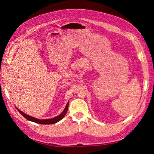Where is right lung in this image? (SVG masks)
Returning a JSON list of instances; mask_svg holds the SVG:
<instances>
[{
	"instance_id": "obj_1",
	"label": "right lung",
	"mask_w": 154,
	"mask_h": 154,
	"mask_svg": "<svg viewBox=\"0 0 154 154\" xmlns=\"http://www.w3.org/2000/svg\"><path fill=\"white\" fill-rule=\"evenodd\" d=\"M68 106H69V101L67 102V103L66 106V108L64 109L63 111L60 114V115H58V116H57V117L55 118H53L52 119H37V118H35L34 117H32V116H28L26 114L24 113L23 112H22L21 110H20L18 109L17 108V109L18 110V111L19 112L24 116V117L27 119V120L29 121H31V122H35V123H39V124H42V125H51V124H54L58 122L59 121L61 120L65 116H66L67 112V110H68Z\"/></svg>"
}]
</instances>
